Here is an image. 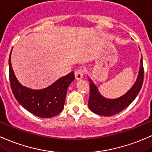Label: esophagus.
Segmentation results:
<instances>
[{
    "mask_svg": "<svg viewBox=\"0 0 152 152\" xmlns=\"http://www.w3.org/2000/svg\"><path fill=\"white\" fill-rule=\"evenodd\" d=\"M84 76V71L82 68H77L75 71V77L77 80H81Z\"/></svg>",
    "mask_w": 152,
    "mask_h": 152,
    "instance_id": "obj_1",
    "label": "esophagus"
}]
</instances>
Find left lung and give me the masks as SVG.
<instances>
[{"label":"left lung","instance_id":"1","mask_svg":"<svg viewBox=\"0 0 152 152\" xmlns=\"http://www.w3.org/2000/svg\"><path fill=\"white\" fill-rule=\"evenodd\" d=\"M144 73L143 60L141 58L140 71L136 83L126 94L118 99H109L103 97L99 94L96 86L89 79L90 94L88 104L90 110L96 114L103 116L114 115L123 110L125 108L130 105V104L136 99L139 93L144 81Z\"/></svg>","mask_w":152,"mask_h":152}]
</instances>
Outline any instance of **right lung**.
I'll return each mask as SVG.
<instances>
[{"instance_id": "add662e5", "label": "right lung", "mask_w": 152, "mask_h": 152, "mask_svg": "<svg viewBox=\"0 0 152 152\" xmlns=\"http://www.w3.org/2000/svg\"><path fill=\"white\" fill-rule=\"evenodd\" d=\"M8 61L11 90L16 100L23 107L34 115L43 118L54 117L63 110L67 89L75 79L73 71L60 78L45 89L34 90L25 87L17 81L11 67V53Z\"/></svg>"}]
</instances>
